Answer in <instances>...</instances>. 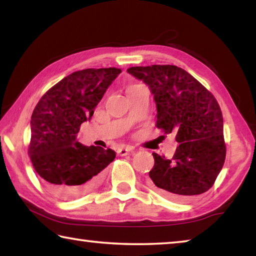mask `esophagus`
Masks as SVG:
<instances>
[{
	"instance_id": "34e87169",
	"label": "esophagus",
	"mask_w": 256,
	"mask_h": 256,
	"mask_svg": "<svg viewBox=\"0 0 256 256\" xmlns=\"http://www.w3.org/2000/svg\"><path fill=\"white\" fill-rule=\"evenodd\" d=\"M132 151H133V149L131 148V146H122V148L118 149V154L120 156H126L130 152H132Z\"/></svg>"
}]
</instances>
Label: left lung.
<instances>
[{
    "label": "left lung",
    "mask_w": 256,
    "mask_h": 256,
    "mask_svg": "<svg viewBox=\"0 0 256 256\" xmlns=\"http://www.w3.org/2000/svg\"><path fill=\"white\" fill-rule=\"evenodd\" d=\"M128 72L149 86L157 107L156 126L175 133L172 160L152 154L150 185L164 196L184 201L214 185L226 158L219 104L196 78L175 66H134Z\"/></svg>",
    "instance_id": "1"
}]
</instances>
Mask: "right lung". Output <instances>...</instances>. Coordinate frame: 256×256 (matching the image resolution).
<instances>
[{"label": "right lung", "instance_id": "1", "mask_svg": "<svg viewBox=\"0 0 256 256\" xmlns=\"http://www.w3.org/2000/svg\"><path fill=\"white\" fill-rule=\"evenodd\" d=\"M120 68H86L63 78L34 107L29 156L50 194L62 200L84 196L100 183L115 151L78 142L80 125L90 120Z\"/></svg>", "mask_w": 256, "mask_h": 256}]
</instances>
